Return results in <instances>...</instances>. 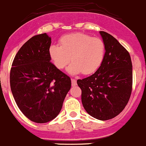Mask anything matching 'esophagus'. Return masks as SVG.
I'll list each match as a JSON object with an SVG mask.
<instances>
[{"mask_svg": "<svg viewBox=\"0 0 146 146\" xmlns=\"http://www.w3.org/2000/svg\"><path fill=\"white\" fill-rule=\"evenodd\" d=\"M72 86H74L76 85V80L75 79H72Z\"/></svg>", "mask_w": 146, "mask_h": 146, "instance_id": "esophagus-1", "label": "esophagus"}]
</instances>
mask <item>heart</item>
<instances>
[{
	"label": "heart",
	"mask_w": 146,
	"mask_h": 146,
	"mask_svg": "<svg viewBox=\"0 0 146 146\" xmlns=\"http://www.w3.org/2000/svg\"><path fill=\"white\" fill-rule=\"evenodd\" d=\"M60 46L52 45L49 54L54 65L63 70L67 68L71 74L84 75L94 73L102 65L106 54V45L99 37H92L82 33L66 35L60 40Z\"/></svg>",
	"instance_id": "obj_1"
}]
</instances>
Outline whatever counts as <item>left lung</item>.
Masks as SVG:
<instances>
[{
	"instance_id": "obj_1",
	"label": "left lung",
	"mask_w": 146,
	"mask_h": 146,
	"mask_svg": "<svg viewBox=\"0 0 146 146\" xmlns=\"http://www.w3.org/2000/svg\"><path fill=\"white\" fill-rule=\"evenodd\" d=\"M106 45L102 65L90 76L78 79L82 102L92 117L106 121L116 117L131 97L133 70L131 56L125 47L109 33L100 31Z\"/></svg>"
}]
</instances>
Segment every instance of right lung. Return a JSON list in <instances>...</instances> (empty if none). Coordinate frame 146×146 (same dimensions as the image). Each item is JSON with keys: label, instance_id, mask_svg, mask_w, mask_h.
<instances>
[{"label": "right lung", "instance_id": "1", "mask_svg": "<svg viewBox=\"0 0 146 146\" xmlns=\"http://www.w3.org/2000/svg\"><path fill=\"white\" fill-rule=\"evenodd\" d=\"M46 33L27 40L15 55L10 73L14 99L25 116L37 123L54 119L71 88V79L50 62Z\"/></svg>", "mask_w": 146, "mask_h": 146}]
</instances>
